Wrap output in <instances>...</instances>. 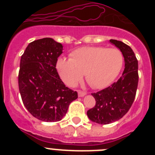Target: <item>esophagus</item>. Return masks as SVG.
Here are the masks:
<instances>
[{"instance_id":"1","label":"esophagus","mask_w":155,"mask_h":155,"mask_svg":"<svg viewBox=\"0 0 155 155\" xmlns=\"http://www.w3.org/2000/svg\"><path fill=\"white\" fill-rule=\"evenodd\" d=\"M78 96L79 97H83V96H84V95H85V94H86L85 91H81V90L78 91Z\"/></svg>"}]
</instances>
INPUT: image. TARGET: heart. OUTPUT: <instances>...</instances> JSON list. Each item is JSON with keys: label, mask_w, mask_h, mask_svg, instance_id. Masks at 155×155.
Wrapping results in <instances>:
<instances>
[{"label": "heart", "mask_w": 155, "mask_h": 155, "mask_svg": "<svg viewBox=\"0 0 155 155\" xmlns=\"http://www.w3.org/2000/svg\"><path fill=\"white\" fill-rule=\"evenodd\" d=\"M124 65V57L118 49L81 47L71 53V59L60 57L56 68L63 81L74 87L85 73L87 82L94 88H104L116 78Z\"/></svg>", "instance_id": "heart-1"}]
</instances>
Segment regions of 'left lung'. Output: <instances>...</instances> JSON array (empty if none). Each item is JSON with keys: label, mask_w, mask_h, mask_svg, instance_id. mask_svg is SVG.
I'll list each match as a JSON object with an SVG mask.
<instances>
[{"label": "left lung", "mask_w": 155, "mask_h": 155, "mask_svg": "<svg viewBox=\"0 0 155 155\" xmlns=\"http://www.w3.org/2000/svg\"><path fill=\"white\" fill-rule=\"evenodd\" d=\"M122 52L125 68L120 78L109 87L92 93L96 103L87 112L90 120L98 124H109L116 122L130 109L136 96L138 84V61L134 51L121 41L110 39Z\"/></svg>", "instance_id": "8db88e82"}]
</instances>
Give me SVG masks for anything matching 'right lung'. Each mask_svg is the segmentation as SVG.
<instances>
[{"label":"right lung","instance_id":"1","mask_svg":"<svg viewBox=\"0 0 155 155\" xmlns=\"http://www.w3.org/2000/svg\"><path fill=\"white\" fill-rule=\"evenodd\" d=\"M63 46L51 38L30 42L20 61L18 87L27 110L44 122L64 118L78 93L66 87L56 69Z\"/></svg>","mask_w":155,"mask_h":155}]
</instances>
